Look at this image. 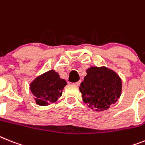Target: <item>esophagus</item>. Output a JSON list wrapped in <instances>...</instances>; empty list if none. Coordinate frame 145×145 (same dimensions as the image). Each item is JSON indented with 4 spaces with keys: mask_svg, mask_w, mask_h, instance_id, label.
<instances>
[{
    "mask_svg": "<svg viewBox=\"0 0 145 145\" xmlns=\"http://www.w3.org/2000/svg\"><path fill=\"white\" fill-rule=\"evenodd\" d=\"M81 81H78V82H76V83H75L74 84H75V86H79L80 85V84H81Z\"/></svg>",
    "mask_w": 145,
    "mask_h": 145,
    "instance_id": "34e87169",
    "label": "esophagus"
}]
</instances>
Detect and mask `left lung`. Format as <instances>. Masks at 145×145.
<instances>
[{
  "label": "left lung",
  "instance_id": "obj_1",
  "mask_svg": "<svg viewBox=\"0 0 145 145\" xmlns=\"http://www.w3.org/2000/svg\"><path fill=\"white\" fill-rule=\"evenodd\" d=\"M122 83L118 74L106 67H90L79 87L84 102L95 111H104L118 101Z\"/></svg>",
  "mask_w": 145,
  "mask_h": 145
}]
</instances>
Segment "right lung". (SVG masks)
<instances>
[{
    "label": "right lung",
    "mask_w": 145,
    "mask_h": 145,
    "mask_svg": "<svg viewBox=\"0 0 145 145\" xmlns=\"http://www.w3.org/2000/svg\"><path fill=\"white\" fill-rule=\"evenodd\" d=\"M67 81L61 78L59 74L52 70L37 76L29 84L35 101L40 106H47L56 102L61 96Z\"/></svg>",
    "instance_id": "add662e5"
}]
</instances>
